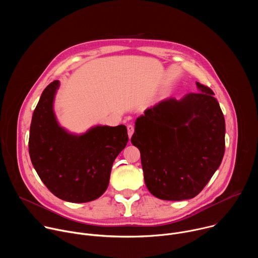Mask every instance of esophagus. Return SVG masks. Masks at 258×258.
Wrapping results in <instances>:
<instances>
[{"label": "esophagus", "mask_w": 258, "mask_h": 258, "mask_svg": "<svg viewBox=\"0 0 258 258\" xmlns=\"http://www.w3.org/2000/svg\"><path fill=\"white\" fill-rule=\"evenodd\" d=\"M126 127H127V134H128V137L131 138V137L133 136L134 132H135V127H134V125H133V124H128Z\"/></svg>", "instance_id": "34e87169"}]
</instances>
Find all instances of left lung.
<instances>
[{"instance_id":"obj_1","label":"left lung","mask_w":258,"mask_h":258,"mask_svg":"<svg viewBox=\"0 0 258 258\" xmlns=\"http://www.w3.org/2000/svg\"><path fill=\"white\" fill-rule=\"evenodd\" d=\"M197 87L200 93L162 101L136 121L131 141L141 153L145 183L162 200L197 196L225 154L222 109L210 88Z\"/></svg>"}]
</instances>
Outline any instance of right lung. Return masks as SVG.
<instances>
[{"mask_svg":"<svg viewBox=\"0 0 258 258\" xmlns=\"http://www.w3.org/2000/svg\"><path fill=\"white\" fill-rule=\"evenodd\" d=\"M59 82L43 92L31 119L28 151L31 163L56 197L85 203L99 198L109 185L117 155L128 141L125 125H98L82 136L70 135L56 121L53 100Z\"/></svg>","mask_w":258,"mask_h":258,"instance_id":"add662e5","label":"right lung"}]
</instances>
